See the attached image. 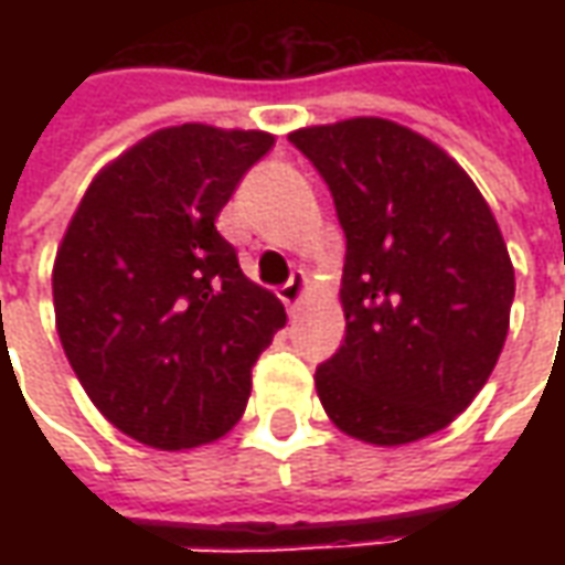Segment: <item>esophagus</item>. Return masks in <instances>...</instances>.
Here are the masks:
<instances>
[{
    "instance_id": "obj_1",
    "label": "esophagus",
    "mask_w": 565,
    "mask_h": 565,
    "mask_svg": "<svg viewBox=\"0 0 565 565\" xmlns=\"http://www.w3.org/2000/svg\"><path fill=\"white\" fill-rule=\"evenodd\" d=\"M306 296H308V275L302 269H296L294 275H290V281L281 287L284 306L290 308V311H296V308L302 306V299H306Z\"/></svg>"
}]
</instances>
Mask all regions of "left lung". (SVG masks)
<instances>
[{"label":"left lung","mask_w":565,"mask_h":565,"mask_svg":"<svg viewBox=\"0 0 565 565\" xmlns=\"http://www.w3.org/2000/svg\"><path fill=\"white\" fill-rule=\"evenodd\" d=\"M348 238L344 342L315 372L323 412L379 448L469 408L509 335L514 266L493 211L436 141L384 117L290 132Z\"/></svg>","instance_id":"left-lung-1"}]
</instances>
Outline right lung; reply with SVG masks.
I'll use <instances>...</instances> for the list:
<instances>
[{
	"label": "right lung",
	"instance_id": "1",
	"mask_svg": "<svg viewBox=\"0 0 565 565\" xmlns=\"http://www.w3.org/2000/svg\"><path fill=\"white\" fill-rule=\"evenodd\" d=\"M271 145L263 129H157L93 178L56 247L68 363L105 420L148 448L226 436L245 415L250 366L287 323L214 226Z\"/></svg>",
	"mask_w": 565,
	"mask_h": 565
}]
</instances>
